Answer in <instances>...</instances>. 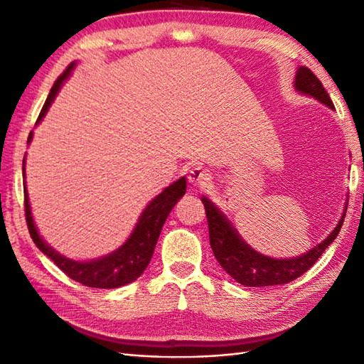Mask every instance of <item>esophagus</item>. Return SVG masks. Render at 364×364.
Returning <instances> with one entry per match:
<instances>
[{"mask_svg":"<svg viewBox=\"0 0 364 364\" xmlns=\"http://www.w3.org/2000/svg\"><path fill=\"white\" fill-rule=\"evenodd\" d=\"M210 181V176L207 171H204L203 168L195 166L188 171V182L193 185V187H203V185H207Z\"/></svg>","mask_w":364,"mask_h":364,"instance_id":"obj_1","label":"esophagus"}]
</instances>
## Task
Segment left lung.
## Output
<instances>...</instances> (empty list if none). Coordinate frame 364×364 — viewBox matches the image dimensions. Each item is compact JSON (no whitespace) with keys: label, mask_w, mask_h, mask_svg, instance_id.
I'll list each match as a JSON object with an SVG mask.
<instances>
[{"label":"left lung","mask_w":364,"mask_h":364,"mask_svg":"<svg viewBox=\"0 0 364 364\" xmlns=\"http://www.w3.org/2000/svg\"><path fill=\"white\" fill-rule=\"evenodd\" d=\"M296 90L310 95L330 109H335L332 100L327 90L322 85L316 75L306 67L297 70L296 76ZM205 207L210 246L215 254V258L223 266V269L235 279L238 284L245 287H269L282 285L293 282L309 271L311 266L318 262V258L324 252L326 247L336 238L344 223V215L338 223L335 230L322 241L321 245L313 247L297 258H285V260H276V258L264 257L250 249L243 240L240 238L235 229L232 228L225 216L218 210L207 198H203Z\"/></svg>","instance_id":"1"}]
</instances>
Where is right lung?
Returning a JSON list of instances; mask_svg holds the SVG:
<instances>
[{"mask_svg":"<svg viewBox=\"0 0 364 364\" xmlns=\"http://www.w3.org/2000/svg\"><path fill=\"white\" fill-rule=\"evenodd\" d=\"M73 65H75V63H70L67 70L63 71L58 79H55L51 92L48 95L42 110H40L37 123L45 117L46 110L51 106L54 96L58 95L62 82L67 79L70 71L73 70ZM31 136H32V132L29 134L28 141H31ZM23 165H24V160H23ZM23 176H24V168H23ZM23 190H24V215H26L28 229L36 246L42 250L46 257H50L55 263V266H59L62 272H65L70 279L90 288L107 289V288H118V287L131 284V282L139 279L143 274V271L146 269V266L149 264L152 258V254H154V247L159 240L160 230L164 228L169 212H171L173 207L177 204V200L185 195L187 182H185V177H182V179L176 181L173 185H169L168 188L161 191L156 199H152L151 204L144 208L139 223H136V228L134 229L132 235L129 237L126 243L118 250H115V252H112L110 255L93 262H73L70 258L59 255L55 250H53L45 243L42 237L38 235L34 221H32L26 185H24Z\"/></svg>","mask_w":364,"mask_h":364,"instance_id":"add662e5","label":"right lung"}]
</instances>
